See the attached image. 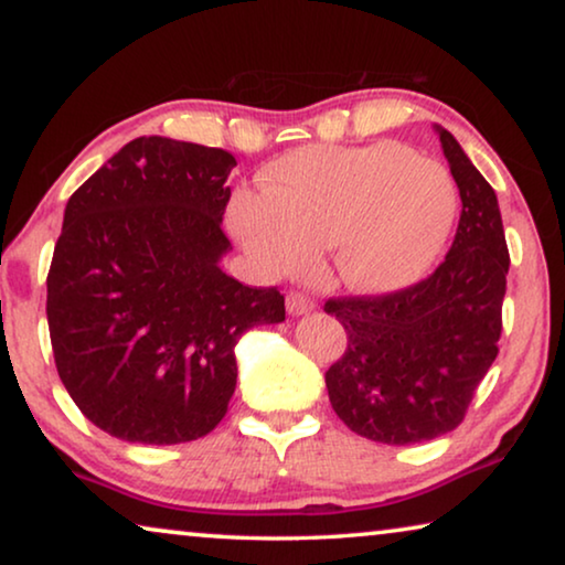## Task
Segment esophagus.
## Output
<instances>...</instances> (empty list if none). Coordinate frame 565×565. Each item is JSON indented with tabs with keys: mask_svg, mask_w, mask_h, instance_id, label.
I'll return each mask as SVG.
<instances>
[{
	"mask_svg": "<svg viewBox=\"0 0 565 565\" xmlns=\"http://www.w3.org/2000/svg\"><path fill=\"white\" fill-rule=\"evenodd\" d=\"M315 309V301H311L307 294L301 291H289V297H286V311H289L291 317H301V315H309V311Z\"/></svg>",
	"mask_w": 565,
	"mask_h": 565,
	"instance_id": "esophagus-1",
	"label": "esophagus"
}]
</instances>
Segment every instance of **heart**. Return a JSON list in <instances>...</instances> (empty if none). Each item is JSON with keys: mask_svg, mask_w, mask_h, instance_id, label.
Masks as SVG:
<instances>
[{"mask_svg": "<svg viewBox=\"0 0 565 565\" xmlns=\"http://www.w3.org/2000/svg\"><path fill=\"white\" fill-rule=\"evenodd\" d=\"M457 217V188L434 159L408 147H301L264 172V190H238L228 223L271 276L315 264L332 241L350 289L388 294L416 284L439 258Z\"/></svg>", "mask_w": 565, "mask_h": 565, "instance_id": "1", "label": "heart"}]
</instances>
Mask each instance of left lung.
Listing matches in <instances>:
<instances>
[{
	"instance_id": "1",
	"label": "left lung",
	"mask_w": 565,
	"mask_h": 565,
	"mask_svg": "<svg viewBox=\"0 0 565 565\" xmlns=\"http://www.w3.org/2000/svg\"><path fill=\"white\" fill-rule=\"evenodd\" d=\"M446 162L461 217L444 264L388 297L330 299L327 315L348 330V350L324 373L334 414L370 441H431L461 424L498 358L508 284L498 195L444 126Z\"/></svg>"
}]
</instances>
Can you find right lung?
Returning <instances> with one entry per match:
<instances>
[{
  "mask_svg": "<svg viewBox=\"0 0 565 565\" xmlns=\"http://www.w3.org/2000/svg\"><path fill=\"white\" fill-rule=\"evenodd\" d=\"M235 157L139 137L65 205L47 274L57 375L100 431L170 446L213 431L235 391V344L284 322L276 289L221 268Z\"/></svg>",
  "mask_w": 565,
  "mask_h": 565,
  "instance_id": "right-lung-1",
  "label": "right lung"
}]
</instances>
